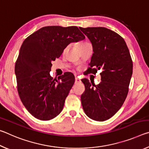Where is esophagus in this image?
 <instances>
[{"label": "esophagus", "instance_id": "esophagus-1", "mask_svg": "<svg viewBox=\"0 0 149 149\" xmlns=\"http://www.w3.org/2000/svg\"><path fill=\"white\" fill-rule=\"evenodd\" d=\"M79 83H81V80L79 79V78L77 77H75V84H79Z\"/></svg>", "mask_w": 149, "mask_h": 149}]
</instances>
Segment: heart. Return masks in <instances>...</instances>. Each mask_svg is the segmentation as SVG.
Returning <instances> with one entry per match:
<instances>
[{"label":"heart","instance_id":"1","mask_svg":"<svg viewBox=\"0 0 149 149\" xmlns=\"http://www.w3.org/2000/svg\"><path fill=\"white\" fill-rule=\"evenodd\" d=\"M87 43H89V42H81L80 43L79 46H81V45H85V44H87Z\"/></svg>","mask_w":149,"mask_h":149}]
</instances>
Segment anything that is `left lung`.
Returning a JSON list of instances; mask_svg holds the SVG:
<instances>
[{
    "mask_svg": "<svg viewBox=\"0 0 149 149\" xmlns=\"http://www.w3.org/2000/svg\"><path fill=\"white\" fill-rule=\"evenodd\" d=\"M79 29L92 43L89 72L102 70L99 84L81 80L85 87L81 96L82 107L91 119L103 122L120 109L127 97L133 73L132 57L124 39L116 32L102 27Z\"/></svg>",
    "mask_w": 149,
    "mask_h": 149,
    "instance_id": "8db88e82",
    "label": "left lung"
}]
</instances>
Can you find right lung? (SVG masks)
Masks as SVG:
<instances>
[{
	"label": "right lung",
	"mask_w": 149,
	"mask_h": 149,
	"mask_svg": "<svg viewBox=\"0 0 149 149\" xmlns=\"http://www.w3.org/2000/svg\"><path fill=\"white\" fill-rule=\"evenodd\" d=\"M85 38L76 26H53L42 27L24 40L15 65L17 91L24 107L37 119L50 120L62 112L75 77L65 72L53 79L51 62L70 43Z\"/></svg>",
	"instance_id": "right-lung-1"
}]
</instances>
